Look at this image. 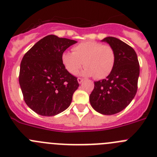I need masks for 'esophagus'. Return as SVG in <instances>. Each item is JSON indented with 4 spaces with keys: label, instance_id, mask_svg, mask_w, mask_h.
<instances>
[{
    "label": "esophagus",
    "instance_id": "1",
    "mask_svg": "<svg viewBox=\"0 0 157 157\" xmlns=\"http://www.w3.org/2000/svg\"><path fill=\"white\" fill-rule=\"evenodd\" d=\"M77 81H78L79 83H81L83 81V78H80V77H78V78H77Z\"/></svg>",
    "mask_w": 157,
    "mask_h": 157
}]
</instances>
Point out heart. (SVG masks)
Instances as JSON below:
<instances>
[{
    "instance_id": "heart-1",
    "label": "heart",
    "mask_w": 157,
    "mask_h": 157,
    "mask_svg": "<svg viewBox=\"0 0 157 157\" xmlns=\"http://www.w3.org/2000/svg\"><path fill=\"white\" fill-rule=\"evenodd\" d=\"M115 52L109 45L96 41L82 42L72 48V52H63L61 62L64 68L72 75H77L82 66L85 67L82 74L97 79L108 77L115 63Z\"/></svg>"
}]
</instances>
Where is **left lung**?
<instances>
[{
    "label": "left lung",
    "instance_id": "left-lung-1",
    "mask_svg": "<svg viewBox=\"0 0 157 157\" xmlns=\"http://www.w3.org/2000/svg\"><path fill=\"white\" fill-rule=\"evenodd\" d=\"M102 42L114 49L115 63L106 79L94 82L90 103L96 112L111 115L125 109L136 96L140 63L136 52L128 44L115 37H106Z\"/></svg>",
    "mask_w": 157,
    "mask_h": 157
}]
</instances>
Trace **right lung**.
Returning <instances> with one entry per match:
<instances>
[{"mask_svg": "<svg viewBox=\"0 0 157 157\" xmlns=\"http://www.w3.org/2000/svg\"><path fill=\"white\" fill-rule=\"evenodd\" d=\"M77 41L45 36L23 56L19 84L26 105L42 116H53L70 105L77 78L64 68L61 55Z\"/></svg>", "mask_w": 157, "mask_h": 157, "instance_id": "1", "label": "right lung"}]
</instances>
